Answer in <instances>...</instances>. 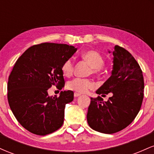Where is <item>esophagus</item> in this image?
I'll use <instances>...</instances> for the list:
<instances>
[{
	"label": "esophagus",
	"instance_id": "obj_1",
	"mask_svg": "<svg viewBox=\"0 0 154 154\" xmlns=\"http://www.w3.org/2000/svg\"><path fill=\"white\" fill-rule=\"evenodd\" d=\"M74 95H75V97H78V96H80L81 94H80V93H75Z\"/></svg>",
	"mask_w": 154,
	"mask_h": 154
}]
</instances>
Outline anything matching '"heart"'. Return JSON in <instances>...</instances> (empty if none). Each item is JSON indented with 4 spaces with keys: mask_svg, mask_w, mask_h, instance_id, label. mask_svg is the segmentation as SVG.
I'll return each instance as SVG.
<instances>
[{
    "mask_svg": "<svg viewBox=\"0 0 154 154\" xmlns=\"http://www.w3.org/2000/svg\"><path fill=\"white\" fill-rule=\"evenodd\" d=\"M82 59L91 66V72L98 75L104 64V59L101 54L95 51H88L82 54ZM63 74L66 77H70L74 71V63L71 59H67L61 66ZM95 84L91 79L75 78L67 83V88L76 93H83L88 90L94 88Z\"/></svg>",
    "mask_w": 154,
    "mask_h": 154,
    "instance_id": "heart-1",
    "label": "heart"
}]
</instances>
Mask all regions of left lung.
Instances as JSON below:
<instances>
[{
    "mask_svg": "<svg viewBox=\"0 0 154 154\" xmlns=\"http://www.w3.org/2000/svg\"><path fill=\"white\" fill-rule=\"evenodd\" d=\"M114 65L111 77L96 93L111 97L103 101L100 96L91 98L87 120L93 130L115 133L128 126L138 114L143 100L144 80L138 63L129 51L119 45L113 51Z\"/></svg>",
    "mask_w": 154,
    "mask_h": 154,
    "instance_id": "1",
    "label": "left lung"
}]
</instances>
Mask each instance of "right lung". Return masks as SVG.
<instances>
[{
    "label": "right lung",
    "instance_id": "add662e5",
    "mask_svg": "<svg viewBox=\"0 0 154 154\" xmlns=\"http://www.w3.org/2000/svg\"><path fill=\"white\" fill-rule=\"evenodd\" d=\"M76 51L66 44L43 43L29 48L16 61L8 77V101L16 119L29 132L46 135L62 126L73 91H61L53 98L48 90L64 86L61 66Z\"/></svg>",
    "mask_w": 154,
    "mask_h": 154
}]
</instances>
